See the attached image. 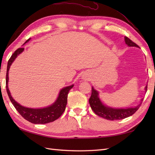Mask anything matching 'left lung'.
Listing matches in <instances>:
<instances>
[{"label":"left lung","mask_w":155,"mask_h":155,"mask_svg":"<svg viewBox=\"0 0 155 155\" xmlns=\"http://www.w3.org/2000/svg\"><path fill=\"white\" fill-rule=\"evenodd\" d=\"M124 42L126 45L129 47H139L134 43L132 41L127 37H124ZM145 92L147 90V85L144 88ZM143 98H141L140 103L134 107L128 108H114L104 104L99 97V93L95 90L93 87H92V93L89 98V104L93 111L98 116L103 117L105 119L114 120L123 119L133 115L139 109Z\"/></svg>","instance_id":"left-lung-1"}]
</instances>
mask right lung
Returning <instances> with one entry per match:
<instances>
[{"mask_svg": "<svg viewBox=\"0 0 155 155\" xmlns=\"http://www.w3.org/2000/svg\"><path fill=\"white\" fill-rule=\"evenodd\" d=\"M31 38L28 39L23 45L27 43ZM24 48H19L16 50L14 53L12 54L11 57L10 58L7 64V71H6V91L8 95V97L12 103L13 106L15 107L20 114L27 120L31 122L34 124H47L51 122H53L57 118L60 117L62 114L64 113L67 103V96L69 91L73 87L74 84L70 85V86L65 87L62 88L58 93L57 99L52 104L48 107L43 108H28L24 106H22L17 103L14 98H12L11 94V92L8 88V72L11 66L12 62L15 61L19 54H21L24 51Z\"/></svg>", "mask_w": 155, "mask_h": 155, "instance_id": "obj_1", "label": "right lung"}]
</instances>
